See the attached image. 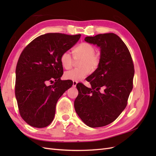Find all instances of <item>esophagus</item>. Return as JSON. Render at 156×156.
Instances as JSON below:
<instances>
[{"label": "esophagus", "mask_w": 156, "mask_h": 156, "mask_svg": "<svg viewBox=\"0 0 156 156\" xmlns=\"http://www.w3.org/2000/svg\"><path fill=\"white\" fill-rule=\"evenodd\" d=\"M77 81H73V87H76V85H77Z\"/></svg>", "instance_id": "esophagus-1"}]
</instances>
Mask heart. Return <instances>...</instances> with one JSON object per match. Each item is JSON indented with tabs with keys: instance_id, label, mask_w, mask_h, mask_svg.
I'll use <instances>...</instances> for the list:
<instances>
[{
	"instance_id": "obj_1",
	"label": "heart",
	"mask_w": 156,
	"mask_h": 156,
	"mask_svg": "<svg viewBox=\"0 0 156 156\" xmlns=\"http://www.w3.org/2000/svg\"><path fill=\"white\" fill-rule=\"evenodd\" d=\"M96 48L92 44L83 42L73 49V57L79 60V68H74L64 73V77L72 81H79L85 78L90 71L94 72L99 66L100 62V55L96 53ZM62 66L65 69H69L73 64V58L68 51L62 53L60 58Z\"/></svg>"
}]
</instances>
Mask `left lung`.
I'll return each mask as SVG.
<instances>
[{"label": "left lung", "instance_id": "1", "mask_svg": "<svg viewBox=\"0 0 156 156\" xmlns=\"http://www.w3.org/2000/svg\"><path fill=\"white\" fill-rule=\"evenodd\" d=\"M84 40L100 47V62L87 79L91 88L77 84L79 94L74 107L88 126L102 127L115 121L127 106L133 89L134 65L128 48L114 33L88 36ZM101 87L105 88L102 93Z\"/></svg>", "mask_w": 156, "mask_h": 156}]
</instances>
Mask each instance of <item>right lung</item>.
<instances>
[{"mask_svg":"<svg viewBox=\"0 0 156 156\" xmlns=\"http://www.w3.org/2000/svg\"><path fill=\"white\" fill-rule=\"evenodd\" d=\"M81 36L48 33L37 37L22 51L16 69L15 94L20 114L28 124L42 128L53 121L58 99L73 84L71 80L60 79V56ZM48 82L51 86L46 85Z\"/></svg>","mask_w":156,"mask_h":156,"instance_id":"1","label":"right lung"}]
</instances>
